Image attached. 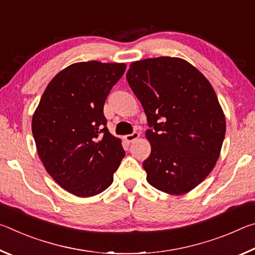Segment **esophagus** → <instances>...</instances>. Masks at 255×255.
Returning a JSON list of instances; mask_svg holds the SVG:
<instances>
[{"instance_id":"obj_1","label":"esophagus","mask_w":255,"mask_h":255,"mask_svg":"<svg viewBox=\"0 0 255 255\" xmlns=\"http://www.w3.org/2000/svg\"><path fill=\"white\" fill-rule=\"evenodd\" d=\"M139 136H140V133L135 131V132L130 133V135H126V136H125V139H126V141H128V143H132L133 140L138 139V138H139Z\"/></svg>"}]
</instances>
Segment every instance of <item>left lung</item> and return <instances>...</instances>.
<instances>
[{
	"instance_id": "1",
	"label": "left lung",
	"mask_w": 255,
	"mask_h": 255,
	"mask_svg": "<svg viewBox=\"0 0 255 255\" xmlns=\"http://www.w3.org/2000/svg\"><path fill=\"white\" fill-rule=\"evenodd\" d=\"M147 116L150 155L147 182L169 195H184L217 163L226 119L215 90L187 60L161 56L133 62L126 74Z\"/></svg>"
}]
</instances>
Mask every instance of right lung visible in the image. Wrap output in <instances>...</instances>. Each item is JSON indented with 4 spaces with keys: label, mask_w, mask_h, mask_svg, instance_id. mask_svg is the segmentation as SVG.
I'll return each mask as SVG.
<instances>
[{
    "label": "right lung",
    "mask_w": 255,
    "mask_h": 255,
    "mask_svg": "<svg viewBox=\"0 0 255 255\" xmlns=\"http://www.w3.org/2000/svg\"><path fill=\"white\" fill-rule=\"evenodd\" d=\"M125 63H74L57 73L32 116L37 153L49 175L81 198L97 196L114 181L125 156L103 115L106 99Z\"/></svg>",
    "instance_id": "add662e5"
}]
</instances>
